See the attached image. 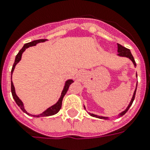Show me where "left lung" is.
<instances>
[{
    "mask_svg": "<svg viewBox=\"0 0 150 150\" xmlns=\"http://www.w3.org/2000/svg\"><path fill=\"white\" fill-rule=\"evenodd\" d=\"M118 55H120V56H122V57H127V58H128V59H130L132 61V62L134 63V65L136 66V63H135V61L134 59V57L133 55H132V53H131V52H130V50H128V49L125 48V47H124V46H122V45L119 44L118 43ZM136 90H137V88H136V89H135L134 92V95H133V97H132V100H131V102H130L129 105L128 106V107L126 108V110H124L123 112H122L121 113H120L119 116H123V115L125 113V112H127V111L128 110V109L130 108V107L132 106V103H133L134 100V98H135V94H136ZM90 115H91V116H93V117H97V118H99V119H104V120H107V119H108V117H104V116H97V115H95L93 114V113H89Z\"/></svg>",
    "mask_w": 150,
    "mask_h": 150,
    "instance_id": "1",
    "label": "left lung"
}]
</instances>
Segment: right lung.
<instances>
[{
    "label": "right lung",
    "instance_id": "1",
    "mask_svg": "<svg viewBox=\"0 0 150 150\" xmlns=\"http://www.w3.org/2000/svg\"><path fill=\"white\" fill-rule=\"evenodd\" d=\"M46 39L37 40H34V41H32V42H30V43H25V44L24 45V46H23V47H22V50H20V51L18 52V53L17 54L16 56L15 62H14V64H13V68H12V71H11V74H13V71H14V69H15V67H16V64H18V62H19V61L21 60V58H22V53H23V52L25 51V50L26 49L28 48L29 46H35V45L37 44V43H42V42H45V41H46ZM74 83V81H73L72 79H68V80H67V81H66V83H65V85H64V87L63 91H62V95H61L60 98H59V100H58V102H57L56 104H54V105L52 106V107H49L48 109L46 110H45L43 112H42L41 114L37 115V116H36V115L29 114L28 112L27 111H26L25 110V108H24L23 103H22V100H21L20 99L18 98V97L17 96L16 94L15 88H14V86H13V82H12V81H11V92H12V95H13V99L15 100L16 103L17 105H18V107H20L21 110H22L24 112H25V113H27L28 115H31V116H34V117H42V116H52V115L56 114L57 112H58L59 110H60L61 107H62V100H63L64 96V95H65V94L67 93V90H68V88H69V86H70L71 83Z\"/></svg>",
    "mask_w": 150,
    "mask_h": 150
}]
</instances>
